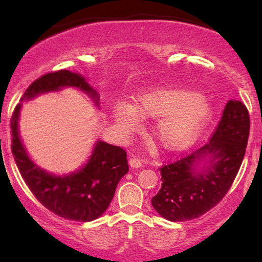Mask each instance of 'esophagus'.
Returning <instances> with one entry per match:
<instances>
[{
  "instance_id": "obj_1",
  "label": "esophagus",
  "mask_w": 262,
  "mask_h": 262,
  "mask_svg": "<svg viewBox=\"0 0 262 262\" xmlns=\"http://www.w3.org/2000/svg\"><path fill=\"white\" fill-rule=\"evenodd\" d=\"M128 164H130L131 168H139V167H142L143 163L141 160L136 159V157H131V159L128 160Z\"/></svg>"
}]
</instances>
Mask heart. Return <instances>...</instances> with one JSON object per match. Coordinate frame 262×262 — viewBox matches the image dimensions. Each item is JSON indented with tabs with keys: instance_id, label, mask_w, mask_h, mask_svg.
I'll use <instances>...</instances> for the list:
<instances>
[{
	"instance_id": "obj_1",
	"label": "heart",
	"mask_w": 262,
	"mask_h": 262,
	"mask_svg": "<svg viewBox=\"0 0 262 262\" xmlns=\"http://www.w3.org/2000/svg\"><path fill=\"white\" fill-rule=\"evenodd\" d=\"M212 116L209 101L195 91L155 89L136 96L135 105L117 102L112 117L121 131H135L142 125L143 117L159 119L155 135L161 145L177 149L195 138Z\"/></svg>"
}]
</instances>
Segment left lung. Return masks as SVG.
I'll list each match as a JSON object with an SVG mask.
<instances>
[{
    "mask_svg": "<svg viewBox=\"0 0 262 262\" xmlns=\"http://www.w3.org/2000/svg\"><path fill=\"white\" fill-rule=\"evenodd\" d=\"M249 114L238 100H229L210 142L160 168L162 186L152 207L170 222L202 216L223 199L245 157Z\"/></svg>",
    "mask_w": 262,
    "mask_h": 262,
    "instance_id": "left-lung-1",
    "label": "left lung"
}]
</instances>
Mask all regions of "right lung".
Instances as JSON below:
<instances>
[{
    "instance_id": "add662e5",
    "label": "right lung",
    "mask_w": 262,
    "mask_h": 262,
    "mask_svg": "<svg viewBox=\"0 0 262 262\" xmlns=\"http://www.w3.org/2000/svg\"><path fill=\"white\" fill-rule=\"evenodd\" d=\"M64 88H76L84 93L100 110L99 93L83 75L69 70L46 74L26 89L15 107L10 120L12 154L28 188L46 209L67 220L91 222L107 210L118 182L128 171L125 150L98 139L83 166L71 173L53 174L31 159L20 136L19 120L23 102L41 94L60 92Z\"/></svg>"
}]
</instances>
